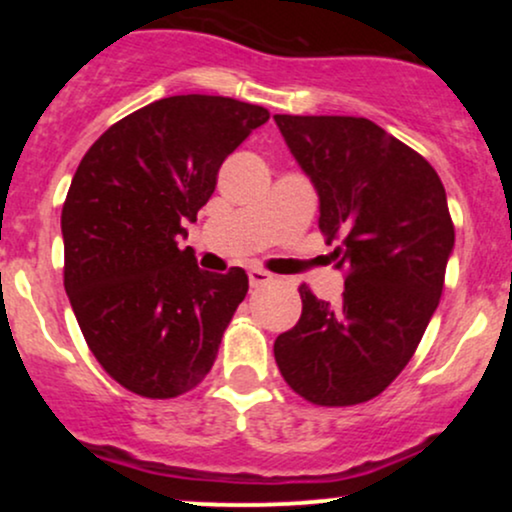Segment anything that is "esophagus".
Instances as JSON below:
<instances>
[{
    "mask_svg": "<svg viewBox=\"0 0 512 512\" xmlns=\"http://www.w3.org/2000/svg\"><path fill=\"white\" fill-rule=\"evenodd\" d=\"M248 279H250V286H252V289H257V286L269 284V281H272L274 276L269 274V272H264V269H250V272H248Z\"/></svg>",
    "mask_w": 512,
    "mask_h": 512,
    "instance_id": "obj_1",
    "label": "esophagus"
}]
</instances>
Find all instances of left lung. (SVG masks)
Wrapping results in <instances>:
<instances>
[{
	"label": "left lung",
	"mask_w": 512,
	"mask_h": 512,
	"mask_svg": "<svg viewBox=\"0 0 512 512\" xmlns=\"http://www.w3.org/2000/svg\"><path fill=\"white\" fill-rule=\"evenodd\" d=\"M320 199V231L346 267L342 303L301 286L303 313L274 358L322 407L378 397L402 373L443 293L455 248L448 197L424 156L366 117L274 115Z\"/></svg>",
	"instance_id": "8db88e82"
}]
</instances>
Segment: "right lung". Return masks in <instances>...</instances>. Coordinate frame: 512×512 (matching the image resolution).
<instances>
[{
	"label": "right lung",
	"instance_id": "add662e5",
	"mask_svg": "<svg viewBox=\"0 0 512 512\" xmlns=\"http://www.w3.org/2000/svg\"><path fill=\"white\" fill-rule=\"evenodd\" d=\"M262 105L170 96L122 117L86 151L62 207L64 291L88 349L142 397L192 390L214 366L248 274L204 272L180 250L228 154Z\"/></svg>",
	"mask_w": 512,
	"mask_h": 512
}]
</instances>
